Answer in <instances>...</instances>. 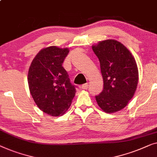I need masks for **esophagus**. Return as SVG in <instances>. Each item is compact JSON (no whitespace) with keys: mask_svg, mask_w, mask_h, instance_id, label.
I'll use <instances>...</instances> for the list:
<instances>
[{"mask_svg":"<svg viewBox=\"0 0 157 157\" xmlns=\"http://www.w3.org/2000/svg\"><path fill=\"white\" fill-rule=\"evenodd\" d=\"M81 88L82 90H87V88H88V83L83 84L82 85H81Z\"/></svg>","mask_w":157,"mask_h":157,"instance_id":"1","label":"esophagus"}]
</instances>
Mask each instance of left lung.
Masks as SVG:
<instances>
[{
    "label": "left lung",
    "mask_w": 157,
    "mask_h": 157,
    "mask_svg": "<svg viewBox=\"0 0 157 157\" xmlns=\"http://www.w3.org/2000/svg\"><path fill=\"white\" fill-rule=\"evenodd\" d=\"M92 50L98 57L102 75L103 90L95 96L106 113H114L124 108L133 98L139 79L135 59L124 45L115 40H106Z\"/></svg>",
    "instance_id": "obj_1"
}]
</instances>
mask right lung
I'll list each match as a JSON object with an SVG mask.
<instances>
[{"label": "right lung", "instance_id": "obj_1", "mask_svg": "<svg viewBox=\"0 0 157 157\" xmlns=\"http://www.w3.org/2000/svg\"><path fill=\"white\" fill-rule=\"evenodd\" d=\"M68 48L56 46L44 48L30 66L28 82L30 94L40 109L49 115H63L75 95V86L63 67Z\"/></svg>", "mask_w": 157, "mask_h": 157}]
</instances>
